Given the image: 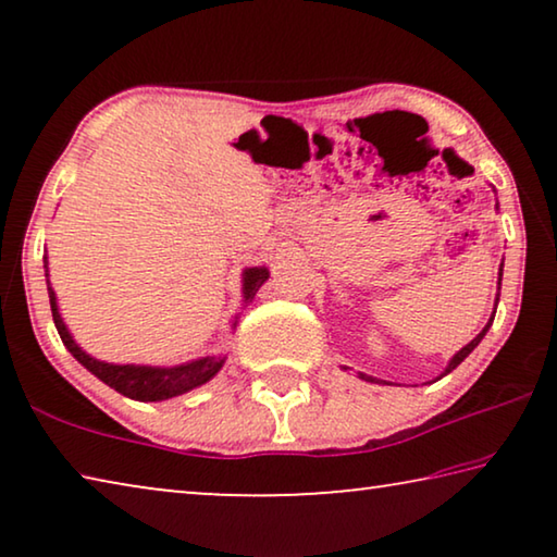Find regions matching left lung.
<instances>
[{
	"instance_id": "obj_1",
	"label": "left lung",
	"mask_w": 557,
	"mask_h": 557,
	"mask_svg": "<svg viewBox=\"0 0 557 557\" xmlns=\"http://www.w3.org/2000/svg\"><path fill=\"white\" fill-rule=\"evenodd\" d=\"M496 209H498V206H496ZM502 275H504V262H502V265H498V292H496V299H494V314H496V305H498V295H502ZM494 314H492V319H488V322H486V326L482 329V332H479L474 338H471V342L465 346V348H459V351L455 354V356H451L449 358V363H447V369L445 371H442L440 375H437V379L435 381H440L442 379V375H447V373H451V371H455L457 369V366L461 363V361H465V358L471 354V351H474V348L479 346V344H482V338L486 336V332H488V326H492L494 324ZM344 371H348L346 369V366H344ZM358 379H361V381H366V383H385V381H381V379H373V375H369V373H361V371H358Z\"/></svg>"
}]
</instances>
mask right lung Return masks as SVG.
<instances>
[{
    "label": "right lung",
    "mask_w": 557,
    "mask_h": 557,
    "mask_svg": "<svg viewBox=\"0 0 557 557\" xmlns=\"http://www.w3.org/2000/svg\"><path fill=\"white\" fill-rule=\"evenodd\" d=\"M44 275H46V287H49V301H51V314L53 324L59 329V336L63 346L73 354L75 361L100 379L110 388L125 395L132 400L143 403H157V400H169L176 398V395H184L188 391L199 388V385L209 383L215 373L223 369L225 356H201L194 358V361L178 363V366H137V363H108L100 361V358H92L90 354L83 351V348L75 344L73 334L65 326L63 317L59 312V299H55V292L49 282V258L44 256ZM270 277V270L265 265L258 268H245L243 270V307H248L252 299H256L258 289L265 285ZM238 326V314L233 317L231 329Z\"/></svg>",
    "instance_id": "1"
}]
</instances>
